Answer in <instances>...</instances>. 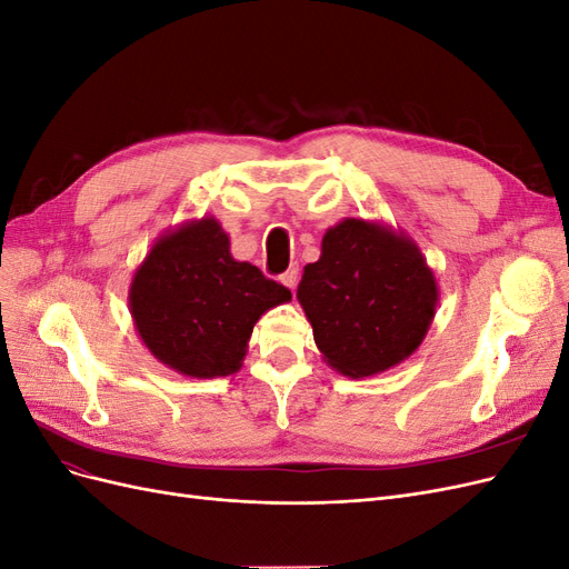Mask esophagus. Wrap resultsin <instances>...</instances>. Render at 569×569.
<instances>
[{
	"mask_svg": "<svg viewBox=\"0 0 569 569\" xmlns=\"http://www.w3.org/2000/svg\"><path fill=\"white\" fill-rule=\"evenodd\" d=\"M280 280H282V284H284L287 289L295 291V289H297V282H299V268H289Z\"/></svg>",
	"mask_w": 569,
	"mask_h": 569,
	"instance_id": "1",
	"label": "esophagus"
}]
</instances>
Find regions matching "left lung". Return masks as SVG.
I'll return each instance as SVG.
<instances>
[{"instance_id":"8db88e82","label":"left lung","mask_w":569,"mask_h":569,"mask_svg":"<svg viewBox=\"0 0 569 569\" xmlns=\"http://www.w3.org/2000/svg\"><path fill=\"white\" fill-rule=\"evenodd\" d=\"M297 299L332 370L363 380L418 351L439 284L420 247L382 220L343 218L303 268Z\"/></svg>"}]
</instances>
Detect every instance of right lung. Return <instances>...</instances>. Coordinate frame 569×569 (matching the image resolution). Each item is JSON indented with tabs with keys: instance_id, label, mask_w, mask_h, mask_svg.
I'll use <instances>...</instances> for the list:
<instances>
[{
	"instance_id": "right-lung-1",
	"label": "right lung",
	"mask_w": 569,
	"mask_h": 569,
	"mask_svg": "<svg viewBox=\"0 0 569 569\" xmlns=\"http://www.w3.org/2000/svg\"><path fill=\"white\" fill-rule=\"evenodd\" d=\"M291 291L230 253L213 216L166 230L134 268L128 308L149 353L184 377L213 380L242 368L253 325Z\"/></svg>"
}]
</instances>
